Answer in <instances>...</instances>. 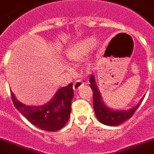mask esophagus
Masks as SVG:
<instances>
[{
	"instance_id": "esophagus-1",
	"label": "esophagus",
	"mask_w": 154,
	"mask_h": 154,
	"mask_svg": "<svg viewBox=\"0 0 154 154\" xmlns=\"http://www.w3.org/2000/svg\"><path fill=\"white\" fill-rule=\"evenodd\" d=\"M83 85H84V83L81 79L76 80L75 82H74V84H73V89L75 91H78L83 86Z\"/></svg>"
}]
</instances>
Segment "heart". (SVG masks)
<instances>
[{
    "instance_id": "obj_1",
    "label": "heart",
    "mask_w": 154,
    "mask_h": 154,
    "mask_svg": "<svg viewBox=\"0 0 154 154\" xmlns=\"http://www.w3.org/2000/svg\"><path fill=\"white\" fill-rule=\"evenodd\" d=\"M94 44V38L88 37L70 45L66 50V58L71 62L80 61L88 55Z\"/></svg>"
}]
</instances>
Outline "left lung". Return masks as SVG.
Masks as SVG:
<instances>
[{"mask_svg":"<svg viewBox=\"0 0 154 154\" xmlns=\"http://www.w3.org/2000/svg\"><path fill=\"white\" fill-rule=\"evenodd\" d=\"M89 82L93 92V107L95 115L101 123L108 126H117L131 118L143 99V97L136 106L128 111H115L107 107V105L103 102L101 93L95 82L94 75H90Z\"/></svg>","mask_w":154,"mask_h":154,"instance_id":"obj_1","label":"left lung"}]
</instances>
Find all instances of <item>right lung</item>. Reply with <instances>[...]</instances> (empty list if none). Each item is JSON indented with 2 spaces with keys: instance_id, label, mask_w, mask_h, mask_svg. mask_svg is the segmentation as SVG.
Returning a JSON list of instances; mask_svg holds the SVG:
<instances>
[{
  "instance_id": "1",
  "label": "right lung",
  "mask_w": 154,
  "mask_h": 154,
  "mask_svg": "<svg viewBox=\"0 0 154 154\" xmlns=\"http://www.w3.org/2000/svg\"><path fill=\"white\" fill-rule=\"evenodd\" d=\"M15 108L32 125L46 131H56L67 123L74 93L72 83L58 90L50 101L41 106H28L20 102L11 91Z\"/></svg>"
}]
</instances>
